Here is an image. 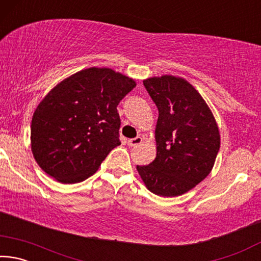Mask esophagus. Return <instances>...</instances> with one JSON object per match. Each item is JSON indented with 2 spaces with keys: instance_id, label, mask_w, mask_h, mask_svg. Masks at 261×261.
I'll list each match as a JSON object with an SVG mask.
<instances>
[{
  "instance_id": "esophagus-1",
  "label": "esophagus",
  "mask_w": 261,
  "mask_h": 261,
  "mask_svg": "<svg viewBox=\"0 0 261 261\" xmlns=\"http://www.w3.org/2000/svg\"><path fill=\"white\" fill-rule=\"evenodd\" d=\"M143 143V138L141 137H136V138H132V139H129V141H127V144H129V146H137V145H139Z\"/></svg>"
}]
</instances>
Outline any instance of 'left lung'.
Here are the masks:
<instances>
[{
    "instance_id": "obj_1",
    "label": "left lung",
    "mask_w": 261,
    "mask_h": 261,
    "mask_svg": "<svg viewBox=\"0 0 261 261\" xmlns=\"http://www.w3.org/2000/svg\"><path fill=\"white\" fill-rule=\"evenodd\" d=\"M159 110L156 156L137 166L146 188L161 197L190 191L207 177L220 149V131L202 96L185 79L166 74L144 81Z\"/></svg>"
}]
</instances>
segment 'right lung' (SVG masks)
Listing matches in <instances>:
<instances>
[{
	"label": "right lung",
	"instance_id": "1",
	"mask_svg": "<svg viewBox=\"0 0 261 261\" xmlns=\"http://www.w3.org/2000/svg\"><path fill=\"white\" fill-rule=\"evenodd\" d=\"M136 82L109 68H88L65 78L35 109L31 148L46 174L63 184L93 175L120 141V101Z\"/></svg>",
	"mask_w": 261,
	"mask_h": 261
}]
</instances>
